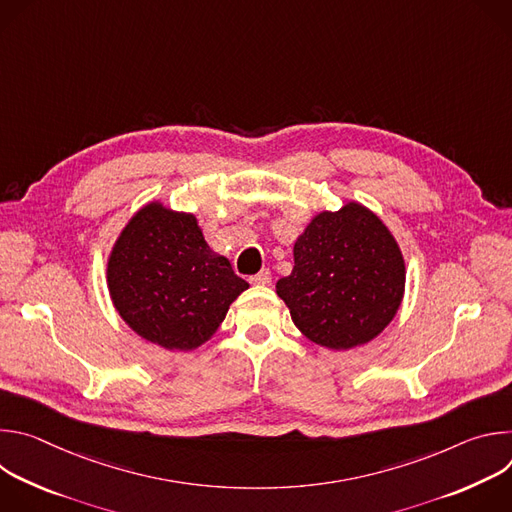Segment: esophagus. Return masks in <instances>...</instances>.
<instances>
[{"mask_svg": "<svg viewBox=\"0 0 512 512\" xmlns=\"http://www.w3.org/2000/svg\"><path fill=\"white\" fill-rule=\"evenodd\" d=\"M251 283H255V285H269L271 283V271L269 269H261L257 275L251 277Z\"/></svg>", "mask_w": 512, "mask_h": 512, "instance_id": "obj_1", "label": "esophagus"}]
</instances>
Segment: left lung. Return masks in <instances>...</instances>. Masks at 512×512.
I'll return each instance as SVG.
<instances>
[{"label":"left lung","instance_id":"1","mask_svg":"<svg viewBox=\"0 0 512 512\" xmlns=\"http://www.w3.org/2000/svg\"><path fill=\"white\" fill-rule=\"evenodd\" d=\"M294 324L316 344L346 350L379 336L401 306L405 263L381 218L356 202L320 212L275 285Z\"/></svg>","mask_w":512,"mask_h":512}]
</instances>
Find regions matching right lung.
Segmentation results:
<instances>
[{
	"label": "right lung",
	"instance_id": "obj_1",
	"mask_svg": "<svg viewBox=\"0 0 512 512\" xmlns=\"http://www.w3.org/2000/svg\"><path fill=\"white\" fill-rule=\"evenodd\" d=\"M111 300L145 340L192 350L225 320L249 287L204 241L196 218L143 206L117 239L107 267Z\"/></svg>",
	"mask_w": 512,
	"mask_h": 512
}]
</instances>
